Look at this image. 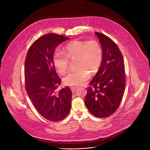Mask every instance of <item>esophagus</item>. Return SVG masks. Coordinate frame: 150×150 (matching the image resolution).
<instances>
[{
  "instance_id": "34e87169",
  "label": "esophagus",
  "mask_w": 150,
  "mask_h": 150,
  "mask_svg": "<svg viewBox=\"0 0 150 150\" xmlns=\"http://www.w3.org/2000/svg\"><path fill=\"white\" fill-rule=\"evenodd\" d=\"M78 87H71V90H72V92L73 93H74L77 90H78Z\"/></svg>"
}]
</instances>
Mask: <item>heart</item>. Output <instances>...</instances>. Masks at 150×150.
Here are the masks:
<instances>
[{"mask_svg":"<svg viewBox=\"0 0 150 150\" xmlns=\"http://www.w3.org/2000/svg\"><path fill=\"white\" fill-rule=\"evenodd\" d=\"M65 52L56 51L53 61L57 71L63 74L69 68L70 59H76L78 68L71 71L65 79L67 85L81 86L90 77V72L96 73L103 60V49L99 42L94 40H74L65 47Z\"/></svg>","mask_w":150,"mask_h":150,"instance_id":"heart-1","label":"heart"}]
</instances>
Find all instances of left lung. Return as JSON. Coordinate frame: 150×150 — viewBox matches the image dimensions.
<instances>
[{
  "label": "left lung",
  "mask_w": 150,
  "mask_h": 150,
  "mask_svg": "<svg viewBox=\"0 0 150 150\" xmlns=\"http://www.w3.org/2000/svg\"><path fill=\"white\" fill-rule=\"evenodd\" d=\"M103 49L101 65L89 83L85 104L94 116L108 117L121 103L126 80L123 56L118 46L109 37L95 32Z\"/></svg>",
  "instance_id": "obj_1"
}]
</instances>
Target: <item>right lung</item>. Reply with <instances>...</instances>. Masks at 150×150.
<instances>
[{"mask_svg":"<svg viewBox=\"0 0 150 150\" xmlns=\"http://www.w3.org/2000/svg\"><path fill=\"white\" fill-rule=\"evenodd\" d=\"M69 38L50 33L31 45L25 60V90L37 112L45 119L62 120L71 108L72 91L66 87L56 91L61 83L54 68V49Z\"/></svg>","mask_w":150,"mask_h":150,"instance_id":"right-lung-1","label":"right lung"}]
</instances>
